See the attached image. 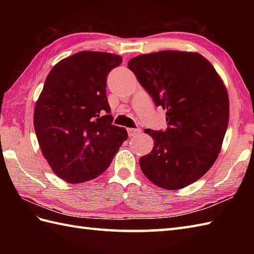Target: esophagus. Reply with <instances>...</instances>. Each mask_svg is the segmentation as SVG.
I'll use <instances>...</instances> for the list:
<instances>
[{
    "instance_id": "34e87169",
    "label": "esophagus",
    "mask_w": 254,
    "mask_h": 254,
    "mask_svg": "<svg viewBox=\"0 0 254 254\" xmlns=\"http://www.w3.org/2000/svg\"><path fill=\"white\" fill-rule=\"evenodd\" d=\"M139 133H141V130H139V128H127V134L130 137L136 136Z\"/></svg>"
}]
</instances>
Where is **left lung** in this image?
I'll list each match as a JSON object with an SVG mask.
<instances>
[{"label":"left lung","mask_w":254,"mask_h":254,"mask_svg":"<svg viewBox=\"0 0 254 254\" xmlns=\"http://www.w3.org/2000/svg\"><path fill=\"white\" fill-rule=\"evenodd\" d=\"M128 68L166 110L165 131L146 130L154 138L139 158L143 174L168 190L202 178L222 147L229 120V99L214 66L195 52L165 50L131 59Z\"/></svg>","instance_id":"8db88e82"}]
</instances>
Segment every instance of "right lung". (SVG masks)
<instances>
[{"label": "right lung", "instance_id": "right-lung-1", "mask_svg": "<svg viewBox=\"0 0 254 254\" xmlns=\"http://www.w3.org/2000/svg\"><path fill=\"white\" fill-rule=\"evenodd\" d=\"M122 58L82 51L63 59L48 74L34 112L35 132L53 172L69 183L101 175L127 141L113 126L106 87L108 74Z\"/></svg>", "mask_w": 254, "mask_h": 254}]
</instances>
